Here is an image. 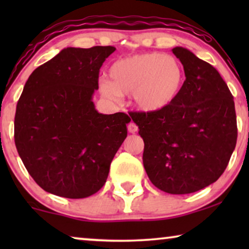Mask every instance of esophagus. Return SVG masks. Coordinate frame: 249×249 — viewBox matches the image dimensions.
<instances>
[{
	"instance_id": "obj_1",
	"label": "esophagus",
	"mask_w": 249,
	"mask_h": 249,
	"mask_svg": "<svg viewBox=\"0 0 249 249\" xmlns=\"http://www.w3.org/2000/svg\"><path fill=\"white\" fill-rule=\"evenodd\" d=\"M137 130H138V127H137V124H135V122H130V124H128V131L130 132V134H135V132H137Z\"/></svg>"
}]
</instances>
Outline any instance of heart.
I'll return each instance as SVG.
<instances>
[{
  "instance_id": "1",
  "label": "heart",
  "mask_w": 249,
  "mask_h": 249,
  "mask_svg": "<svg viewBox=\"0 0 249 249\" xmlns=\"http://www.w3.org/2000/svg\"><path fill=\"white\" fill-rule=\"evenodd\" d=\"M110 78L111 83H100L105 97L118 101L122 95H132L138 110L147 113L170 107L185 84L179 61L161 53H142L118 60L112 64Z\"/></svg>"
}]
</instances>
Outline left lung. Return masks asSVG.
<instances>
[{"mask_svg": "<svg viewBox=\"0 0 249 249\" xmlns=\"http://www.w3.org/2000/svg\"><path fill=\"white\" fill-rule=\"evenodd\" d=\"M172 52L186 80L164 110L131 112L144 141L142 163L153 185L173 195L195 193L215 182L237 142L233 96L213 66L189 50Z\"/></svg>", "mask_w": 249, "mask_h": 249, "instance_id": "obj_1", "label": "left lung"}]
</instances>
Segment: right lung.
Segmentation results:
<instances>
[{
  "instance_id": "right-lung-1",
  "label": "right lung",
  "mask_w": 249,
  "mask_h": 249,
  "mask_svg": "<svg viewBox=\"0 0 249 249\" xmlns=\"http://www.w3.org/2000/svg\"><path fill=\"white\" fill-rule=\"evenodd\" d=\"M113 46L67 47L33 71L17 104L15 142L37 185L85 198L107 181L127 137L125 113H98L93 102L102 64Z\"/></svg>"
}]
</instances>
